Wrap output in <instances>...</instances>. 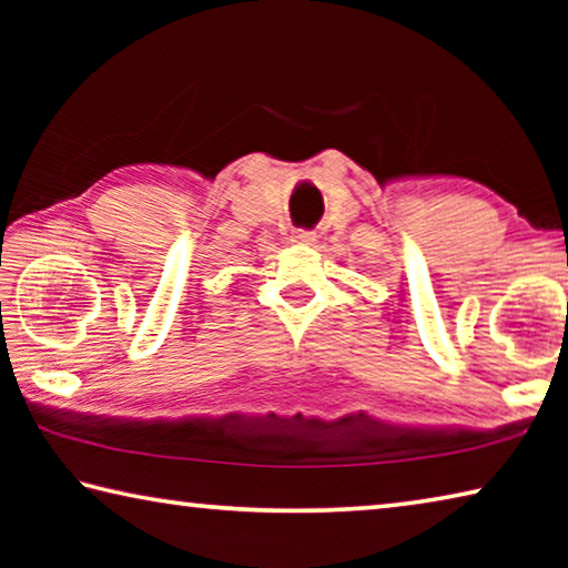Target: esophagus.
Instances as JSON below:
<instances>
[{
    "mask_svg": "<svg viewBox=\"0 0 568 568\" xmlns=\"http://www.w3.org/2000/svg\"><path fill=\"white\" fill-rule=\"evenodd\" d=\"M293 243L297 245H313L315 243V233H311V230H295V233L291 235Z\"/></svg>",
    "mask_w": 568,
    "mask_h": 568,
    "instance_id": "obj_1",
    "label": "esophagus"
}]
</instances>
